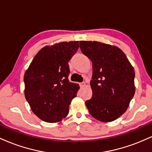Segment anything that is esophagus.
I'll return each mask as SVG.
<instances>
[{"label": "esophagus", "instance_id": "1", "mask_svg": "<svg viewBox=\"0 0 152 152\" xmlns=\"http://www.w3.org/2000/svg\"><path fill=\"white\" fill-rule=\"evenodd\" d=\"M80 86H81V87H84L86 86V83L85 82H82V83H80Z\"/></svg>", "mask_w": 152, "mask_h": 152}]
</instances>
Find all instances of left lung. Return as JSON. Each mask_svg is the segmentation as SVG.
Segmentation results:
<instances>
[{
	"mask_svg": "<svg viewBox=\"0 0 152 152\" xmlns=\"http://www.w3.org/2000/svg\"><path fill=\"white\" fill-rule=\"evenodd\" d=\"M80 48L91 61V99L86 102L90 114L102 122L117 119L135 94V72L126 56L117 46L99 41H80Z\"/></svg>",
	"mask_w": 152,
	"mask_h": 152,
	"instance_id": "left-lung-1",
	"label": "left lung"
}]
</instances>
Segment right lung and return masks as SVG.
<instances>
[{
  "label": "right lung",
  "instance_id": "obj_1",
  "mask_svg": "<svg viewBox=\"0 0 152 152\" xmlns=\"http://www.w3.org/2000/svg\"><path fill=\"white\" fill-rule=\"evenodd\" d=\"M78 41L60 42L41 48L24 74V94L33 112L48 123L61 121L69 114L78 84L69 81V61Z\"/></svg>",
  "mask_w": 152,
  "mask_h": 152
}]
</instances>
